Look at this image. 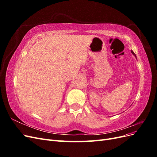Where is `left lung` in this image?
I'll return each instance as SVG.
<instances>
[{
  "mask_svg": "<svg viewBox=\"0 0 157 157\" xmlns=\"http://www.w3.org/2000/svg\"><path fill=\"white\" fill-rule=\"evenodd\" d=\"M132 54H134V56H135L136 57V54H135V53H134V52H132Z\"/></svg>",
  "mask_w": 157,
  "mask_h": 157,
  "instance_id": "1",
  "label": "left lung"
}]
</instances>
